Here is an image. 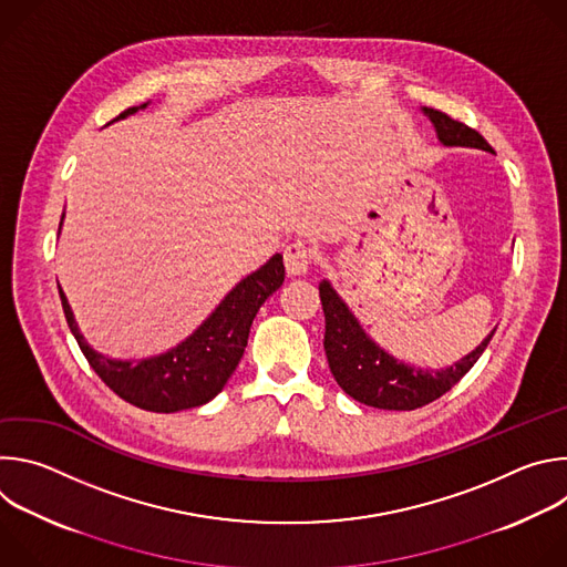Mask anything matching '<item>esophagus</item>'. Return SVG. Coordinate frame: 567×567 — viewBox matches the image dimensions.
<instances>
[{"mask_svg":"<svg viewBox=\"0 0 567 567\" xmlns=\"http://www.w3.org/2000/svg\"><path fill=\"white\" fill-rule=\"evenodd\" d=\"M313 262V251L305 245V241L296 239L285 249V267L289 276H305Z\"/></svg>","mask_w":567,"mask_h":567,"instance_id":"34e87169","label":"esophagus"}]
</instances>
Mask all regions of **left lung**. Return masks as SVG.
Returning <instances> with one entry per match:
<instances>
[{"label":"left lung","mask_w":567,"mask_h":567,"mask_svg":"<svg viewBox=\"0 0 567 567\" xmlns=\"http://www.w3.org/2000/svg\"><path fill=\"white\" fill-rule=\"evenodd\" d=\"M422 112L431 118L442 145L494 152V147L468 125L453 121L437 110L424 107ZM318 293L322 313H326V341L322 346H326L330 370L337 383L352 399L372 409L415 411L426 406V403L449 392L473 368L496 332L494 330L473 352L449 368H415L394 359L365 334L359 318L337 293L330 280H320Z\"/></svg>","instance_id":"1"}]
</instances>
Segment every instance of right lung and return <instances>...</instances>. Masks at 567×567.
Here are the masks:
<instances>
[{"label":"right lung","instance_id":"add662e5","mask_svg":"<svg viewBox=\"0 0 567 567\" xmlns=\"http://www.w3.org/2000/svg\"><path fill=\"white\" fill-rule=\"evenodd\" d=\"M147 105L150 103L130 107L114 121L127 118L138 110H145ZM282 282L285 265L282 256L276 254L258 271L241 278L186 341H182L179 346L171 348L164 354L138 361L110 359L96 352L85 341V337L80 334L69 300L64 291L60 287L58 289L69 330L75 337L90 365L94 368V372L121 399H125L136 409L152 413H177L204 406V403H208L221 392V388L235 372L241 354H245L251 322L258 309Z\"/></svg>","mask_w":567,"mask_h":567}]
</instances>
